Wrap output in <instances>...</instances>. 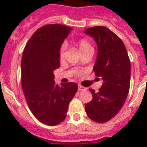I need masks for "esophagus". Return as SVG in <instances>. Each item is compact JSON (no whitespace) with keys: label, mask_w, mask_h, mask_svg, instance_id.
<instances>
[{"label":"esophagus","mask_w":147,"mask_h":147,"mask_svg":"<svg viewBox=\"0 0 147 147\" xmlns=\"http://www.w3.org/2000/svg\"><path fill=\"white\" fill-rule=\"evenodd\" d=\"M78 91H84V90H85L86 88H85V87H83V86H82V85H78Z\"/></svg>","instance_id":"1"}]
</instances>
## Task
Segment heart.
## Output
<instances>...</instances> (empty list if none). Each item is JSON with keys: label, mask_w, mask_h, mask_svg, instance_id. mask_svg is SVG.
Masks as SVG:
<instances>
[{"label": "heart", "mask_w": 147, "mask_h": 147, "mask_svg": "<svg viewBox=\"0 0 147 147\" xmlns=\"http://www.w3.org/2000/svg\"><path fill=\"white\" fill-rule=\"evenodd\" d=\"M78 47H79V49H80V51L82 52V53H85V52H87V51L93 49L91 43L86 40H81L80 41L78 42ZM65 48H66L65 45L63 44L62 46V47H61V49H60V57L61 58H63V56H64Z\"/></svg>", "instance_id": "obj_1"}]
</instances>
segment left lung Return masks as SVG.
I'll use <instances>...</instances> for the list:
<instances>
[{"label":"left lung","mask_w":147,"mask_h":147,"mask_svg":"<svg viewBox=\"0 0 147 147\" xmlns=\"http://www.w3.org/2000/svg\"><path fill=\"white\" fill-rule=\"evenodd\" d=\"M84 33L94 38L98 54L93 68L103 84L98 92L90 89L92 100L85 105L91 120L105 123L116 115L125 102L130 84V62L122 40L105 26H93Z\"/></svg>","instance_id":"1"}]
</instances>
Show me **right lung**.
<instances>
[{
	"label": "right lung",
	"mask_w": 147,
	"mask_h": 147,
	"mask_svg": "<svg viewBox=\"0 0 147 147\" xmlns=\"http://www.w3.org/2000/svg\"><path fill=\"white\" fill-rule=\"evenodd\" d=\"M71 30L55 24L40 27L29 40L22 56L21 83L26 102L33 115L47 125L64 121L78 91L75 82L56 85L53 74L59 68L60 48Z\"/></svg>",
	"instance_id": "right-lung-1"
}]
</instances>
